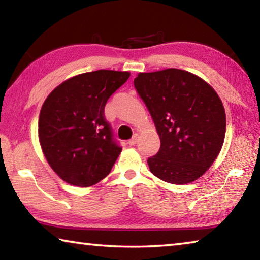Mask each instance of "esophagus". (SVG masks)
<instances>
[{"label":"esophagus","mask_w":260,"mask_h":260,"mask_svg":"<svg viewBox=\"0 0 260 260\" xmlns=\"http://www.w3.org/2000/svg\"><path fill=\"white\" fill-rule=\"evenodd\" d=\"M138 141H139V135L138 134H135L133 138H132L129 141H128V144L129 146H135L136 143H138Z\"/></svg>","instance_id":"obj_1"}]
</instances>
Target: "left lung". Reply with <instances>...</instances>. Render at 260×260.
Here are the masks:
<instances>
[{"label":"left lung","instance_id":"left-lung-1","mask_svg":"<svg viewBox=\"0 0 260 260\" xmlns=\"http://www.w3.org/2000/svg\"><path fill=\"white\" fill-rule=\"evenodd\" d=\"M134 87L160 139L159 151L148 158L151 173L173 184L202 177L225 141V108L215 90L196 74L178 69L139 73Z\"/></svg>","mask_w":260,"mask_h":260}]
</instances>
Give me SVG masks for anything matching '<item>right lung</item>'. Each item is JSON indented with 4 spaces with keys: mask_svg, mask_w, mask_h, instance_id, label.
<instances>
[{
    "mask_svg": "<svg viewBox=\"0 0 260 260\" xmlns=\"http://www.w3.org/2000/svg\"><path fill=\"white\" fill-rule=\"evenodd\" d=\"M129 76L112 70L78 74L43 102L39 141L48 164L65 182L90 187L110 173L121 148L113 141L104 107Z\"/></svg>",
    "mask_w": 260,
    "mask_h": 260,
    "instance_id": "add662e5",
    "label": "right lung"
}]
</instances>
